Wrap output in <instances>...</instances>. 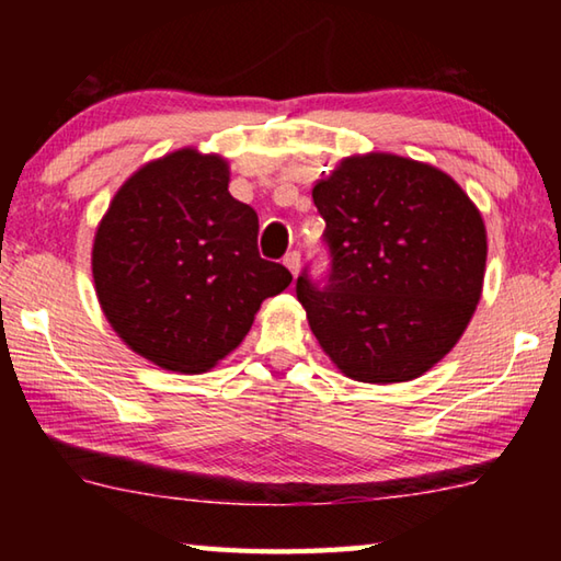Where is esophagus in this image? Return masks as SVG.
I'll return each instance as SVG.
<instances>
[{
  "label": "esophagus",
  "mask_w": 561,
  "mask_h": 561,
  "mask_svg": "<svg viewBox=\"0 0 561 561\" xmlns=\"http://www.w3.org/2000/svg\"><path fill=\"white\" fill-rule=\"evenodd\" d=\"M282 264H284V267H287V270L291 272V277H297V274H299V264H301L299 252H287V254H284Z\"/></svg>",
  "instance_id": "34e87169"
}]
</instances>
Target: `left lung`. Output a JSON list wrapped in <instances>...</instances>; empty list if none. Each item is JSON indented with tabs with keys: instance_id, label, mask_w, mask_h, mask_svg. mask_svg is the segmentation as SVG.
I'll list each match as a JSON object with an SVG mask.
<instances>
[{
	"instance_id": "obj_1",
	"label": "left lung",
	"mask_w": 561,
	"mask_h": 561,
	"mask_svg": "<svg viewBox=\"0 0 561 561\" xmlns=\"http://www.w3.org/2000/svg\"><path fill=\"white\" fill-rule=\"evenodd\" d=\"M311 197L327 222L324 289L301 274L297 299L341 374L403 383L450 354L478 309L488 230L440 168L393 153L339 160Z\"/></svg>"
}]
</instances>
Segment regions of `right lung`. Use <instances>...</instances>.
I'll list each match as a JSON object with an SVG mask.
<instances>
[{"label": "right lung", "mask_w": 561, "mask_h": 561, "mask_svg": "<svg viewBox=\"0 0 561 561\" xmlns=\"http://www.w3.org/2000/svg\"><path fill=\"white\" fill-rule=\"evenodd\" d=\"M230 163L178 148L118 187L91 272L118 339L165 371L205 374L242 344L291 274L257 252V213L230 195Z\"/></svg>", "instance_id": "right-lung-1"}]
</instances>
